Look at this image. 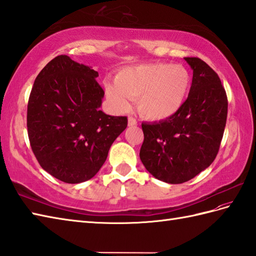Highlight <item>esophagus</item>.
Here are the masks:
<instances>
[{
  "instance_id": "34e87169",
  "label": "esophagus",
  "mask_w": 256,
  "mask_h": 256,
  "mask_svg": "<svg viewBox=\"0 0 256 256\" xmlns=\"http://www.w3.org/2000/svg\"><path fill=\"white\" fill-rule=\"evenodd\" d=\"M128 126H138V120H136V118H133V116H128Z\"/></svg>"
}]
</instances>
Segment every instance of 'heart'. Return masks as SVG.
Wrapping results in <instances>:
<instances>
[{"mask_svg": "<svg viewBox=\"0 0 256 256\" xmlns=\"http://www.w3.org/2000/svg\"><path fill=\"white\" fill-rule=\"evenodd\" d=\"M191 82V74L183 65L150 63L120 70L116 84L106 82L104 89L116 110H128L130 99H138V108L142 116L162 121L180 111Z\"/></svg>", "mask_w": 256, "mask_h": 256, "instance_id": "obj_1", "label": "heart"}]
</instances>
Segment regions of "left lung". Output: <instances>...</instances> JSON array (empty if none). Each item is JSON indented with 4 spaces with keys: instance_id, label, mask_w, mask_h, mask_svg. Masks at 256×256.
I'll return each instance as SVG.
<instances>
[{
    "instance_id": "left-lung-1",
    "label": "left lung",
    "mask_w": 256,
    "mask_h": 256,
    "mask_svg": "<svg viewBox=\"0 0 256 256\" xmlns=\"http://www.w3.org/2000/svg\"><path fill=\"white\" fill-rule=\"evenodd\" d=\"M193 70L188 99L174 116L142 123L140 158L156 179L179 184L215 160L227 121L228 100L220 78L198 58H184Z\"/></svg>"
}]
</instances>
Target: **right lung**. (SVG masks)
Segmentation results:
<instances>
[{"label":"right lung","instance_id":"1","mask_svg":"<svg viewBox=\"0 0 256 256\" xmlns=\"http://www.w3.org/2000/svg\"><path fill=\"white\" fill-rule=\"evenodd\" d=\"M97 70L58 56L34 80L27 108L32 150L42 169L65 183L87 181L102 167L126 116L100 110Z\"/></svg>","mask_w":256,"mask_h":256}]
</instances>
